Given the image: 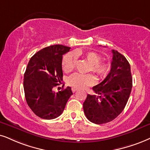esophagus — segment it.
<instances>
[{
	"mask_svg": "<svg viewBox=\"0 0 150 150\" xmlns=\"http://www.w3.org/2000/svg\"><path fill=\"white\" fill-rule=\"evenodd\" d=\"M77 91V89H75V88H72V91H73V93H75V91Z\"/></svg>",
	"mask_w": 150,
	"mask_h": 150,
	"instance_id": "obj_1",
	"label": "esophagus"
}]
</instances>
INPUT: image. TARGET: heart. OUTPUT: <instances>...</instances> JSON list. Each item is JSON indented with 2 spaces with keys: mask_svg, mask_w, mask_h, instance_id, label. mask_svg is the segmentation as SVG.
<instances>
[{
  "mask_svg": "<svg viewBox=\"0 0 150 150\" xmlns=\"http://www.w3.org/2000/svg\"><path fill=\"white\" fill-rule=\"evenodd\" d=\"M82 55L89 63L87 71H92L96 76L102 77L105 76L109 71V64L104 60H101V56L95 52H81L74 51L64 54L62 60V67L65 73L73 71L76 62V57ZM67 84L73 88L82 89L87 86H91L95 83V77L91 74L82 75L75 73L67 78Z\"/></svg>",
  "mask_w": 150,
  "mask_h": 150,
  "instance_id": "b5f03b06",
  "label": "heart"
}]
</instances>
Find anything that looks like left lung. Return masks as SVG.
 I'll return each instance as SVG.
<instances>
[{"mask_svg":"<svg viewBox=\"0 0 150 150\" xmlns=\"http://www.w3.org/2000/svg\"><path fill=\"white\" fill-rule=\"evenodd\" d=\"M111 71L106 78L93 87L96 95H87L83 109L87 119L95 124L111 122L122 112L132 88L130 64L127 59L112 50Z\"/></svg>","mask_w":150,"mask_h":150,"instance_id":"obj_1","label":"left lung"}]
</instances>
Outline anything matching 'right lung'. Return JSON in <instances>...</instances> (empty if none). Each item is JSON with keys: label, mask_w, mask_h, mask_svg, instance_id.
<instances>
[{"label": "right lung", "mask_w": 150, "mask_h": 150, "mask_svg": "<svg viewBox=\"0 0 150 150\" xmlns=\"http://www.w3.org/2000/svg\"><path fill=\"white\" fill-rule=\"evenodd\" d=\"M70 49L62 45H50L38 51L28 62L24 73L25 96L32 111L41 118L52 120L59 116L73 95L69 86L57 93L52 91L63 80L62 57Z\"/></svg>", "instance_id": "add662e5"}]
</instances>
